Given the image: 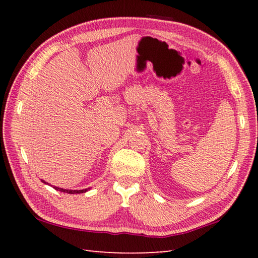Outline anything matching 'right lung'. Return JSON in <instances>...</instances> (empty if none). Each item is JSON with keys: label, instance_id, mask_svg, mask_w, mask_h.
I'll use <instances>...</instances> for the list:
<instances>
[{"label": "right lung", "instance_id": "right-lung-1", "mask_svg": "<svg viewBox=\"0 0 258 258\" xmlns=\"http://www.w3.org/2000/svg\"><path fill=\"white\" fill-rule=\"evenodd\" d=\"M43 183L44 184H48V183H46V182H44V180L43 179H41ZM54 188L55 189H57V190H59V191H63V193H68V194H81V193H85V191H87L89 190L90 188H85V189H65V188H59V187H56V186H53Z\"/></svg>", "mask_w": 258, "mask_h": 258}]
</instances>
